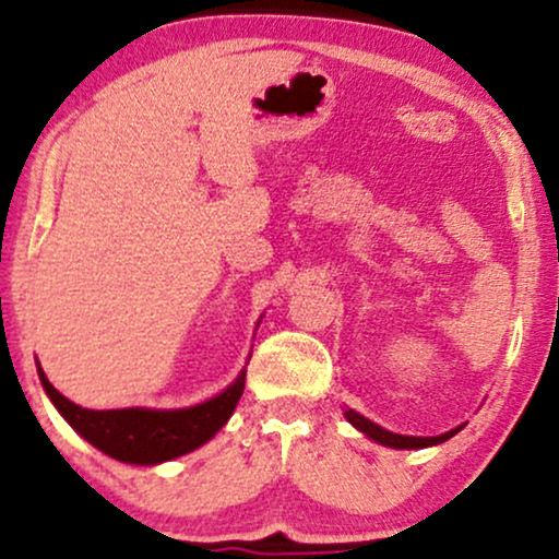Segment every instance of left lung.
Here are the masks:
<instances>
[{"instance_id": "1", "label": "left lung", "mask_w": 559, "mask_h": 559, "mask_svg": "<svg viewBox=\"0 0 559 559\" xmlns=\"http://www.w3.org/2000/svg\"><path fill=\"white\" fill-rule=\"evenodd\" d=\"M346 419L352 421V425L359 429V432H365L367 437H372L374 442H380V445H388V448H401V450H416V448H429V445H440V442H445L453 437L459 429H450L445 435H437V437H408V435H395V432H388V429H382L374 425V421L365 419L361 414H356L348 408L346 412Z\"/></svg>"}]
</instances>
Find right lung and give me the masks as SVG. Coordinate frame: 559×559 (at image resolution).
<instances>
[{"label": "right lung", "instance_id": "1", "mask_svg": "<svg viewBox=\"0 0 559 559\" xmlns=\"http://www.w3.org/2000/svg\"><path fill=\"white\" fill-rule=\"evenodd\" d=\"M38 378L49 393L59 414L70 421V427L85 437L91 445L104 450L111 459L138 466H156V463L179 459L190 450L205 445L211 437L226 425L245 393L247 372L241 369L237 380L215 399L192 408H111V412H93L78 403L67 401L57 388L46 380L38 367Z\"/></svg>", "mask_w": 559, "mask_h": 559}]
</instances>
